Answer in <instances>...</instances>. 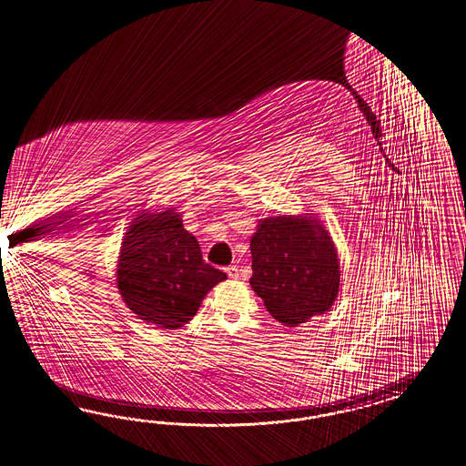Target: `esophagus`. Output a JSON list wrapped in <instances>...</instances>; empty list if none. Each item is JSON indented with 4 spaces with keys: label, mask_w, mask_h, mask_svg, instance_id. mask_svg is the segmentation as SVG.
<instances>
[{
    "label": "esophagus",
    "mask_w": 466,
    "mask_h": 466,
    "mask_svg": "<svg viewBox=\"0 0 466 466\" xmlns=\"http://www.w3.org/2000/svg\"><path fill=\"white\" fill-rule=\"evenodd\" d=\"M226 273H228L230 279H238V269L236 266H228V268H226Z\"/></svg>",
    "instance_id": "esophagus-1"
}]
</instances>
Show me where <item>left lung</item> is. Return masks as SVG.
Here are the masks:
<instances>
[{
  "label": "left lung",
  "instance_id": "1",
  "mask_svg": "<svg viewBox=\"0 0 466 466\" xmlns=\"http://www.w3.org/2000/svg\"><path fill=\"white\" fill-rule=\"evenodd\" d=\"M250 286L279 323L298 327L333 307L340 289V261L317 217L261 218L250 238Z\"/></svg>",
  "mask_w": 466,
  "mask_h": 466
}]
</instances>
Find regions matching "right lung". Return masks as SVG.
Masks as SVG:
<instances>
[{
  "label": "right lung",
  "mask_w": 466,
  "mask_h": 466,
  "mask_svg": "<svg viewBox=\"0 0 466 466\" xmlns=\"http://www.w3.org/2000/svg\"><path fill=\"white\" fill-rule=\"evenodd\" d=\"M228 274L202 259L182 214L170 207L141 212L121 242L116 281L126 307L158 329H177L198 311L205 295Z\"/></svg>",
  "instance_id": "obj_1"
}]
</instances>
